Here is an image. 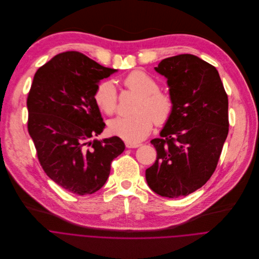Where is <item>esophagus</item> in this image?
Wrapping results in <instances>:
<instances>
[{
    "label": "esophagus",
    "mask_w": 259,
    "mask_h": 259,
    "mask_svg": "<svg viewBox=\"0 0 259 259\" xmlns=\"http://www.w3.org/2000/svg\"><path fill=\"white\" fill-rule=\"evenodd\" d=\"M140 145L139 144H134V143H128V142H125V147L126 148H138Z\"/></svg>",
    "instance_id": "esophagus-1"
}]
</instances>
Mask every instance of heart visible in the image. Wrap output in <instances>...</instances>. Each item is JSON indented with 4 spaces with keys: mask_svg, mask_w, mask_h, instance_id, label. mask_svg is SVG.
Returning a JSON list of instances; mask_svg holds the SVG:
<instances>
[{
    "mask_svg": "<svg viewBox=\"0 0 259 259\" xmlns=\"http://www.w3.org/2000/svg\"><path fill=\"white\" fill-rule=\"evenodd\" d=\"M123 84L140 95L135 112L119 116L109 123V132L128 143L144 140L152 131L154 122L164 125L170 119L175 110L172 97L160 91L159 81L143 70H134L123 78ZM94 99L98 107L107 115H112L118 107V93L115 83L106 79L96 89Z\"/></svg>",
    "mask_w": 259,
    "mask_h": 259,
    "instance_id": "b5f03b06",
    "label": "heart"
}]
</instances>
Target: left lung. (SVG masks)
<instances>
[{"mask_svg": "<svg viewBox=\"0 0 259 259\" xmlns=\"http://www.w3.org/2000/svg\"><path fill=\"white\" fill-rule=\"evenodd\" d=\"M155 70L167 78L175 110L151 141L157 156L146 181L156 194L179 198L213 175L229 133V100L217 68L197 56L163 59Z\"/></svg>", "mask_w": 259, "mask_h": 259, "instance_id": "left-lung-1", "label": "left lung"}]
</instances>
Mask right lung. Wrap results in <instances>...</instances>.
<instances>
[{"instance_id":"1","label":"right lung","mask_w":259,"mask_h":259,"mask_svg":"<svg viewBox=\"0 0 259 259\" xmlns=\"http://www.w3.org/2000/svg\"><path fill=\"white\" fill-rule=\"evenodd\" d=\"M115 71L67 51L34 74L26 102L27 130L47 176L73 194L100 190L112 160L124 150L118 137L90 141L105 127L94 99L98 82Z\"/></svg>"}]
</instances>
